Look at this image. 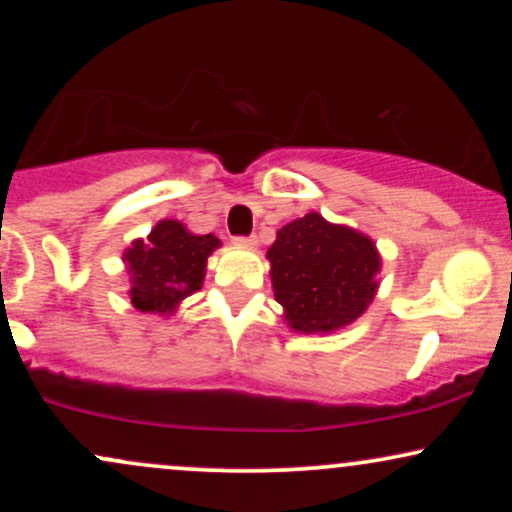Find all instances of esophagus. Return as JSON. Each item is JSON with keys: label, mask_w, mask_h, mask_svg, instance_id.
Listing matches in <instances>:
<instances>
[{"label": "esophagus", "mask_w": 512, "mask_h": 512, "mask_svg": "<svg viewBox=\"0 0 512 512\" xmlns=\"http://www.w3.org/2000/svg\"><path fill=\"white\" fill-rule=\"evenodd\" d=\"M238 245H243V248H257V236H240L236 238Z\"/></svg>", "instance_id": "obj_1"}]
</instances>
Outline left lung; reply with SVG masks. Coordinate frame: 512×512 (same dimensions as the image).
Returning a JSON list of instances; mask_svg holds the SVG:
<instances>
[{
	"label": "left lung",
	"instance_id": "obj_1",
	"mask_svg": "<svg viewBox=\"0 0 512 512\" xmlns=\"http://www.w3.org/2000/svg\"><path fill=\"white\" fill-rule=\"evenodd\" d=\"M276 303L296 332H334L358 320L378 291L375 243L310 211L276 231L267 250Z\"/></svg>",
	"mask_w": 512,
	"mask_h": 512
}]
</instances>
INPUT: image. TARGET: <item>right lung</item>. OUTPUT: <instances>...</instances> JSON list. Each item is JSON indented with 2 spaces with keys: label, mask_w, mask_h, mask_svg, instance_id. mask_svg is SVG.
Returning <instances> with one entry per match:
<instances>
[{
  "label": "right lung",
  "mask_w": 512,
  "mask_h": 512,
  "mask_svg": "<svg viewBox=\"0 0 512 512\" xmlns=\"http://www.w3.org/2000/svg\"><path fill=\"white\" fill-rule=\"evenodd\" d=\"M219 245L214 233L195 236L180 221H158L149 238L134 240L125 250L134 308L158 315L175 313L180 301L202 289L207 257Z\"/></svg>",
  "instance_id": "add662e5"
}]
</instances>
